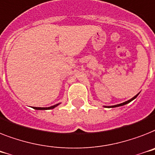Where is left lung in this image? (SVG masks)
I'll return each mask as SVG.
<instances>
[{
  "instance_id": "obj_1",
  "label": "left lung",
  "mask_w": 155,
  "mask_h": 155,
  "mask_svg": "<svg viewBox=\"0 0 155 155\" xmlns=\"http://www.w3.org/2000/svg\"><path fill=\"white\" fill-rule=\"evenodd\" d=\"M139 94H138L137 95H135V96H134V97H132V98L131 99H130V100H129V101H125V102H123V103H121V104H118V105H115V106H110V107H117V106H124V105H126V104H127V103H129V102H130L131 101H133L134 99H135L136 97H137V96H138V95Z\"/></svg>"
}]
</instances>
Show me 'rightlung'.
Listing matches in <instances>:
<instances>
[{
  "instance_id": "add662e5",
  "label": "right lung",
  "mask_w": 155,
  "mask_h": 155,
  "mask_svg": "<svg viewBox=\"0 0 155 155\" xmlns=\"http://www.w3.org/2000/svg\"><path fill=\"white\" fill-rule=\"evenodd\" d=\"M59 104H57V105H54V106H52L50 107H33V109H35V110H51V109L55 108L57 106H58Z\"/></svg>"
}]
</instances>
